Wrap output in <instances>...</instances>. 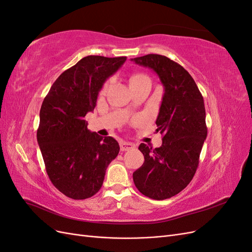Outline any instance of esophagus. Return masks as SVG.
<instances>
[{"label":"esophagus","mask_w":252,"mask_h":252,"mask_svg":"<svg viewBox=\"0 0 252 252\" xmlns=\"http://www.w3.org/2000/svg\"><path fill=\"white\" fill-rule=\"evenodd\" d=\"M120 147H121L122 151H128V150L133 149L135 147V145L132 143H129V142H121Z\"/></svg>","instance_id":"1"}]
</instances>
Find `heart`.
I'll return each instance as SVG.
<instances>
[{
    "label": "heart",
    "instance_id": "1",
    "mask_svg": "<svg viewBox=\"0 0 252 252\" xmlns=\"http://www.w3.org/2000/svg\"><path fill=\"white\" fill-rule=\"evenodd\" d=\"M144 79H148L147 75L142 74V73L135 74V75H133V77L131 78V81H130V83H131V82H136V81H141V80H144ZM107 85H108V84H106V85H105V87H104V88L107 87Z\"/></svg>",
    "mask_w": 252,
    "mask_h": 252
}]
</instances>
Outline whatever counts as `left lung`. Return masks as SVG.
<instances>
[{"label":"left lung","mask_w":252,"mask_h":252,"mask_svg":"<svg viewBox=\"0 0 252 252\" xmlns=\"http://www.w3.org/2000/svg\"><path fill=\"white\" fill-rule=\"evenodd\" d=\"M131 61L154 70L164 87L156 121V131L163 135L162 146L140 145L145 161L133 172V182L150 199H169L191 182L199 166L207 136L204 98L189 72L169 58L146 55Z\"/></svg>","instance_id":"8db88e82"}]
</instances>
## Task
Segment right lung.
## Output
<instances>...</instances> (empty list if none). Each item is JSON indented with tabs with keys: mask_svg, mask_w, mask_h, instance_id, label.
<instances>
[{
	"mask_svg": "<svg viewBox=\"0 0 252 252\" xmlns=\"http://www.w3.org/2000/svg\"><path fill=\"white\" fill-rule=\"evenodd\" d=\"M126 59L83 58L60 75L43 101L37 143L53 186L70 199L94 195L108 165L119 155V143L89 131L84 118L94 109L105 81Z\"/></svg>",
	"mask_w": 252,
	"mask_h": 252,
	"instance_id": "1",
	"label": "right lung"
}]
</instances>
